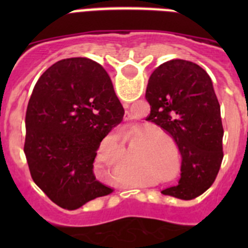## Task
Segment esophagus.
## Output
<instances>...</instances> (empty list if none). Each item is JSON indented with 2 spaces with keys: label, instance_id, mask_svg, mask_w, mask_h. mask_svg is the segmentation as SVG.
Listing matches in <instances>:
<instances>
[{
  "label": "esophagus",
  "instance_id": "esophagus-1",
  "mask_svg": "<svg viewBox=\"0 0 248 248\" xmlns=\"http://www.w3.org/2000/svg\"><path fill=\"white\" fill-rule=\"evenodd\" d=\"M124 107H125V108H128V103H124ZM124 119L125 120H130L131 118H130V114L128 113V111H125V115H124Z\"/></svg>",
  "mask_w": 248,
  "mask_h": 248
}]
</instances>
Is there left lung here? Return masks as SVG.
Returning a JSON list of instances; mask_svg holds the SVG:
<instances>
[{
    "instance_id": "1",
    "label": "left lung",
    "mask_w": 248,
    "mask_h": 248,
    "mask_svg": "<svg viewBox=\"0 0 248 248\" xmlns=\"http://www.w3.org/2000/svg\"><path fill=\"white\" fill-rule=\"evenodd\" d=\"M145 98L149 122L171 135L181 153V177L163 190L183 200L209 189L222 163L223 128L211 78L196 63L171 59L151 73Z\"/></svg>"
}]
</instances>
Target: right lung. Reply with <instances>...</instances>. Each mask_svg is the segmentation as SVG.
Wrapping results in <instances>:
<instances>
[{
    "label": "right lung",
    "mask_w": 248,
    "mask_h": 248,
    "mask_svg": "<svg viewBox=\"0 0 248 248\" xmlns=\"http://www.w3.org/2000/svg\"><path fill=\"white\" fill-rule=\"evenodd\" d=\"M123 117L108 73L92 59H62L37 80L23 150L31 176L56 205L76 210L113 192L95 177L93 163Z\"/></svg>",
    "instance_id": "1"
}]
</instances>
